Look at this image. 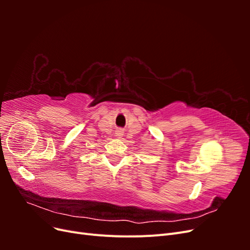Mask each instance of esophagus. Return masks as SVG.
<instances>
[{
  "mask_svg": "<svg viewBox=\"0 0 250 250\" xmlns=\"http://www.w3.org/2000/svg\"><path fill=\"white\" fill-rule=\"evenodd\" d=\"M116 134H117V137L120 138V137H122V135H123V131L121 130V129H120V130H117V133H116Z\"/></svg>",
  "mask_w": 250,
  "mask_h": 250,
  "instance_id": "obj_1",
  "label": "esophagus"
}]
</instances>
